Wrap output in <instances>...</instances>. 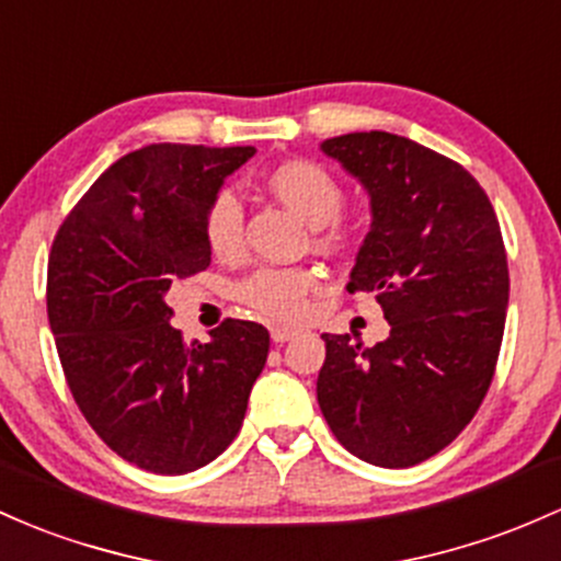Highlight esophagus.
I'll return each instance as SVG.
<instances>
[{"label": "esophagus", "mask_w": 561, "mask_h": 561, "mask_svg": "<svg viewBox=\"0 0 561 561\" xmlns=\"http://www.w3.org/2000/svg\"><path fill=\"white\" fill-rule=\"evenodd\" d=\"M290 337H295V330H290V328H271V341H274V343H285V341H290Z\"/></svg>", "instance_id": "1"}]
</instances>
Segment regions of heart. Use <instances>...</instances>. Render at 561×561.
Wrapping results in <instances>:
<instances>
[{
  "label": "heart",
  "mask_w": 561,
  "mask_h": 561,
  "mask_svg": "<svg viewBox=\"0 0 561 561\" xmlns=\"http://www.w3.org/2000/svg\"><path fill=\"white\" fill-rule=\"evenodd\" d=\"M266 188L309 226H328L322 242H343L346 231L337 224V213L343 207V186L328 168L309 159L285 162L268 172ZM205 244L220 263H237L242 257V205L229 191L215 196L207 207ZM317 285L319 276L311 268H261L244 282L239 298L271 322L293 324L306 317L309 295Z\"/></svg>",
  "instance_id": "heart-1"
}]
</instances>
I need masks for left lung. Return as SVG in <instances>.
Returning <instances> with one entry per match:
<instances>
[{"mask_svg":"<svg viewBox=\"0 0 561 561\" xmlns=\"http://www.w3.org/2000/svg\"><path fill=\"white\" fill-rule=\"evenodd\" d=\"M319 149L370 196L348 293H373L391 324L370 348L324 332L319 408L356 458L408 469L445 450L490 389L508 306L501 226L469 172L415 140L370 130Z\"/></svg>","mask_w":561,"mask_h":561,"instance_id":"8db88e82","label":"left lung"}]
</instances>
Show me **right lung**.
Here are the masks:
<instances>
[{"label": "right lung", "mask_w": 561, "mask_h": 561, "mask_svg": "<svg viewBox=\"0 0 561 561\" xmlns=\"http://www.w3.org/2000/svg\"><path fill=\"white\" fill-rule=\"evenodd\" d=\"M252 146L153 144L125 153L58 229L47 317L69 389L119 458L188 473L231 445L268 356L263 324L226 319L207 343L172 328L168 290L210 266L205 213Z\"/></svg>", "instance_id": "1"}]
</instances>
